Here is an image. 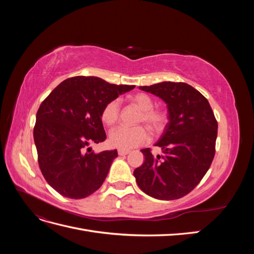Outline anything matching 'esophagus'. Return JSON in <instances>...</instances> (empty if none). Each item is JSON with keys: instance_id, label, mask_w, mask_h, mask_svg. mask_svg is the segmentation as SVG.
Instances as JSON below:
<instances>
[{"instance_id": "esophagus-1", "label": "esophagus", "mask_w": 254, "mask_h": 254, "mask_svg": "<svg viewBox=\"0 0 254 254\" xmlns=\"http://www.w3.org/2000/svg\"><path fill=\"white\" fill-rule=\"evenodd\" d=\"M118 152H119L120 156H126V155H128L130 151L129 150H125V149H119Z\"/></svg>"}]
</instances>
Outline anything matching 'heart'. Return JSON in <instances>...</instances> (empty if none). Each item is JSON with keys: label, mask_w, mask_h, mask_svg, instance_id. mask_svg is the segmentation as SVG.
<instances>
[{"label": "heart", "mask_w": 254, "mask_h": 254, "mask_svg": "<svg viewBox=\"0 0 254 254\" xmlns=\"http://www.w3.org/2000/svg\"><path fill=\"white\" fill-rule=\"evenodd\" d=\"M130 102L141 110L137 123H144L147 125L152 133L162 131L167 122V114L163 110L153 108L155 104L148 94H134L130 97ZM101 117L106 125L111 126L118 122L120 117V102L118 99H113L104 106ZM148 140L149 132L144 126H119L112 129L109 134V142L113 147L125 150L140 146Z\"/></svg>", "instance_id": "heart-1"}]
</instances>
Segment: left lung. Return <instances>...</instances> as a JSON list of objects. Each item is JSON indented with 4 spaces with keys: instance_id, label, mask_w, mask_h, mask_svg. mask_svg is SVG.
Returning a JSON list of instances; mask_svg holds the SVG:
<instances>
[{
    "instance_id": "left-lung-1",
    "label": "left lung",
    "mask_w": 254,
    "mask_h": 254,
    "mask_svg": "<svg viewBox=\"0 0 254 254\" xmlns=\"http://www.w3.org/2000/svg\"><path fill=\"white\" fill-rule=\"evenodd\" d=\"M140 89L166 103L168 123L155 144L162 155L141 150L145 161L133 172L136 183L160 200L179 199L197 187L211 166L217 121L207 99L188 83L163 81Z\"/></svg>"
}]
</instances>
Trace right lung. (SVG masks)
<instances>
[{
	"label": "right lung",
	"instance_id": "1",
	"mask_svg": "<svg viewBox=\"0 0 254 254\" xmlns=\"http://www.w3.org/2000/svg\"><path fill=\"white\" fill-rule=\"evenodd\" d=\"M134 86L109 83L94 76L64 80L40 105L34 140L45 180L60 195L81 199L102 187L118 150L91 151L106 140L102 110Z\"/></svg>",
	"mask_w": 254,
	"mask_h": 254
}]
</instances>
